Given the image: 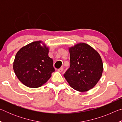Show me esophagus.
<instances>
[{"label":"esophagus","mask_w":122,"mask_h":122,"mask_svg":"<svg viewBox=\"0 0 122 122\" xmlns=\"http://www.w3.org/2000/svg\"><path fill=\"white\" fill-rule=\"evenodd\" d=\"M63 71V68H62V67L60 68L57 70V71H58L59 72H60V73H61V72H62Z\"/></svg>","instance_id":"obj_1"}]
</instances>
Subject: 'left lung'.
<instances>
[{
	"instance_id": "obj_1",
	"label": "left lung",
	"mask_w": 122,
	"mask_h": 122,
	"mask_svg": "<svg viewBox=\"0 0 122 122\" xmlns=\"http://www.w3.org/2000/svg\"><path fill=\"white\" fill-rule=\"evenodd\" d=\"M70 68L64 77L72 88L85 92L93 88L102 76L103 66L100 55L86 43L69 47Z\"/></svg>"
}]
</instances>
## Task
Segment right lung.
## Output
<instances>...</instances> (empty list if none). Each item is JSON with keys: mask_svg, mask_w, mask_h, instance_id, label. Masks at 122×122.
I'll return each instance as SVG.
<instances>
[{"mask_svg": "<svg viewBox=\"0 0 122 122\" xmlns=\"http://www.w3.org/2000/svg\"><path fill=\"white\" fill-rule=\"evenodd\" d=\"M48 53V47L42 41H36L22 47L16 54L13 70L16 77L25 86L38 88L50 78L55 69Z\"/></svg>", "mask_w": 122, "mask_h": 122, "instance_id": "right-lung-1", "label": "right lung"}]
</instances>
